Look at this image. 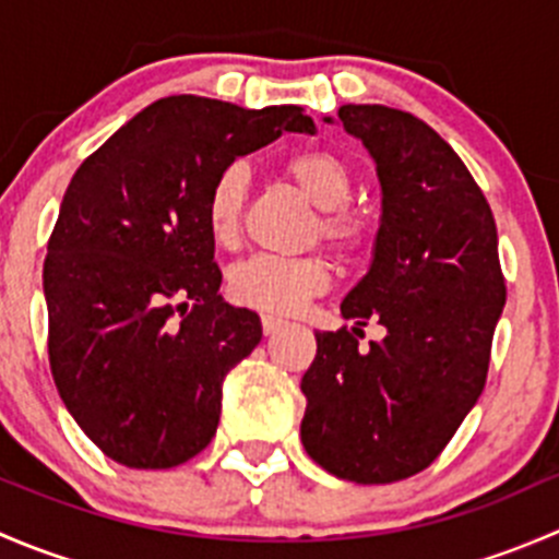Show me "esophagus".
<instances>
[{
  "label": "esophagus",
  "mask_w": 559,
  "mask_h": 559,
  "mask_svg": "<svg viewBox=\"0 0 559 559\" xmlns=\"http://www.w3.org/2000/svg\"><path fill=\"white\" fill-rule=\"evenodd\" d=\"M286 321L284 319H275V316H262V330L264 335H275L278 330H284Z\"/></svg>",
  "instance_id": "esophagus-1"
}]
</instances>
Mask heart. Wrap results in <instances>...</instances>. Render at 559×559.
I'll return each mask as SVG.
<instances>
[{
    "mask_svg": "<svg viewBox=\"0 0 559 559\" xmlns=\"http://www.w3.org/2000/svg\"><path fill=\"white\" fill-rule=\"evenodd\" d=\"M286 173L302 194L321 211L319 233L335 251L352 253L365 243V222L346 205L354 191V175L332 151H300L286 159ZM248 170L233 162L213 178L205 200V224L218 246H233L240 235ZM330 273L319 257H273L257 253L229 270L227 292L238 306L267 316L295 313L313 295L324 292Z\"/></svg>",
    "mask_w": 559,
    "mask_h": 559,
    "instance_id": "heart-1",
    "label": "heart"
}]
</instances>
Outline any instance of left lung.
Segmentation results:
<instances>
[{"label":"left lung","instance_id":"obj_1","mask_svg":"<svg viewBox=\"0 0 559 559\" xmlns=\"http://www.w3.org/2000/svg\"><path fill=\"white\" fill-rule=\"evenodd\" d=\"M337 121L376 162L381 222L368 273L341 302L352 332H316L300 438L332 476L389 484L425 471L481 394L506 306L498 227L425 121L386 105H343ZM368 318L388 335L359 349Z\"/></svg>","mask_w":559,"mask_h":559}]
</instances>
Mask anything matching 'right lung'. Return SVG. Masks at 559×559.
<instances>
[{"label": "right lung", "instance_id": "obj_1", "mask_svg": "<svg viewBox=\"0 0 559 559\" xmlns=\"http://www.w3.org/2000/svg\"><path fill=\"white\" fill-rule=\"evenodd\" d=\"M284 132L316 123L295 105L180 94L138 112L72 175L43 267L50 373L110 460L162 471L216 436L222 384L262 341V321L218 295L207 189Z\"/></svg>", "mask_w": 559, "mask_h": 559}]
</instances>
